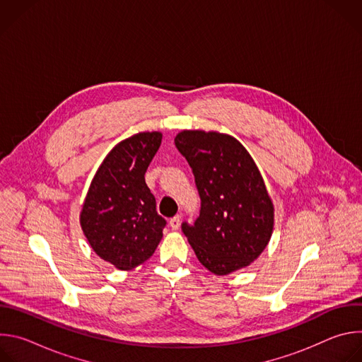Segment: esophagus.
Returning a JSON list of instances; mask_svg holds the SVG:
<instances>
[{
    "label": "esophagus",
    "mask_w": 362,
    "mask_h": 362,
    "mask_svg": "<svg viewBox=\"0 0 362 362\" xmlns=\"http://www.w3.org/2000/svg\"><path fill=\"white\" fill-rule=\"evenodd\" d=\"M180 219H182V216H180V215H176V216H173V218L169 221V225H170V228H172L173 230H176V229L180 228Z\"/></svg>",
    "instance_id": "1"
}]
</instances>
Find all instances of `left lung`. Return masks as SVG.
I'll return each instance as SVG.
<instances>
[{
    "label": "left lung",
    "mask_w": 362,
    "mask_h": 362,
    "mask_svg": "<svg viewBox=\"0 0 362 362\" xmlns=\"http://www.w3.org/2000/svg\"><path fill=\"white\" fill-rule=\"evenodd\" d=\"M175 144L200 196L199 218L182 223L199 262L215 275L250 265L274 229V204L250 154L235 137L218 132L183 130Z\"/></svg>",
    "instance_id": "8db88e82"
}]
</instances>
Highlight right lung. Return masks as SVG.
<instances>
[{"label": "right lung", "mask_w": 362, "mask_h": 362, "mask_svg": "<svg viewBox=\"0 0 362 362\" xmlns=\"http://www.w3.org/2000/svg\"><path fill=\"white\" fill-rule=\"evenodd\" d=\"M162 143V133H137L113 147L95 172L80 214L93 250L120 271L147 261L156 250L166 221L144 173Z\"/></svg>", "instance_id": "add662e5"}]
</instances>
